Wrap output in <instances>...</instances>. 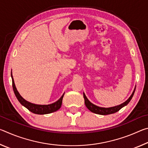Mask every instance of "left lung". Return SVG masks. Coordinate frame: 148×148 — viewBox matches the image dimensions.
I'll use <instances>...</instances> for the list:
<instances>
[{
    "mask_svg": "<svg viewBox=\"0 0 148 148\" xmlns=\"http://www.w3.org/2000/svg\"><path fill=\"white\" fill-rule=\"evenodd\" d=\"M135 89H136V87H135L133 92H132V95H131V97L127 100L126 101L124 102L123 103L121 104L120 105H118V106H116L114 107H110V108H102V107H99L97 106L96 105L93 104L90 102L86 96V95L84 94V100H85V104H86V107L88 108L90 111L92 113L95 114H97L99 115H108V114H114L116 112H118L120 109H121L123 107H124L129 104V102L131 101V100L132 99V97H133Z\"/></svg>",
    "mask_w": 148,
    "mask_h": 148,
    "instance_id": "1",
    "label": "left lung"
}]
</instances>
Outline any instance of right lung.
<instances>
[{"label":"right lung","mask_w":148,"mask_h":148,"mask_svg":"<svg viewBox=\"0 0 148 148\" xmlns=\"http://www.w3.org/2000/svg\"><path fill=\"white\" fill-rule=\"evenodd\" d=\"M11 77L12 79V87H13L14 92L15 93V95H16V98L18 100L20 103L23 105V106L25 107L26 108L28 109L30 112L36 114H47L56 112L57 110H58L60 108H61L64 94L62 95V97L58 100V101L54 102V103L47 105H40L32 104L31 102L27 101L26 100H25L23 97L20 95L19 92L17 91L16 86H15L12 74H11Z\"/></svg>","instance_id":"1"}]
</instances>
